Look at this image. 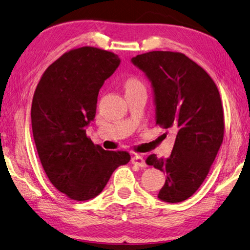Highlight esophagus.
I'll use <instances>...</instances> for the list:
<instances>
[{
    "instance_id": "esophagus-1",
    "label": "esophagus",
    "mask_w": 250,
    "mask_h": 250,
    "mask_svg": "<svg viewBox=\"0 0 250 250\" xmlns=\"http://www.w3.org/2000/svg\"><path fill=\"white\" fill-rule=\"evenodd\" d=\"M131 162H132V164H134V166H138L140 167H146L145 158H143L142 155H139V154L133 155L132 159H131Z\"/></svg>"
}]
</instances>
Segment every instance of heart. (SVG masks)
Instances as JSON below:
<instances>
[{
    "label": "heart",
    "mask_w": 250,
    "mask_h": 250,
    "mask_svg": "<svg viewBox=\"0 0 250 250\" xmlns=\"http://www.w3.org/2000/svg\"><path fill=\"white\" fill-rule=\"evenodd\" d=\"M138 88H146L145 83H143L139 78H130L126 80L125 83V89L126 90H132L138 89Z\"/></svg>",
    "instance_id": "b5f03b06"
}]
</instances>
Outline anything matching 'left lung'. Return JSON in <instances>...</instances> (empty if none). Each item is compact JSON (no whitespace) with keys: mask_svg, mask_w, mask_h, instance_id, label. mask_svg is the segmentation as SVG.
<instances>
[{"mask_svg":"<svg viewBox=\"0 0 250 250\" xmlns=\"http://www.w3.org/2000/svg\"><path fill=\"white\" fill-rule=\"evenodd\" d=\"M133 64L152 83L156 124L176 132L171 155L146 158L147 166L167 174L158 197L167 203L188 200L202 185L224 139L221 96L210 76L184 54L154 52L137 55Z\"/></svg>","mask_w":250,"mask_h":250,"instance_id":"8db88e82","label":"left lung"}]
</instances>
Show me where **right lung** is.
Returning a JSON list of instances; mask_svg holds the SVG:
<instances>
[{"label":"right lung","mask_w":250,"mask_h":250,"mask_svg":"<svg viewBox=\"0 0 250 250\" xmlns=\"http://www.w3.org/2000/svg\"><path fill=\"white\" fill-rule=\"evenodd\" d=\"M120 64L111 52L91 46L70 49L47 67L32 101V130L42 166L59 192L75 201L99 195L131 156L94 145L86 126L94 120L104 80Z\"/></svg>","instance_id":"right-lung-1"}]
</instances>
